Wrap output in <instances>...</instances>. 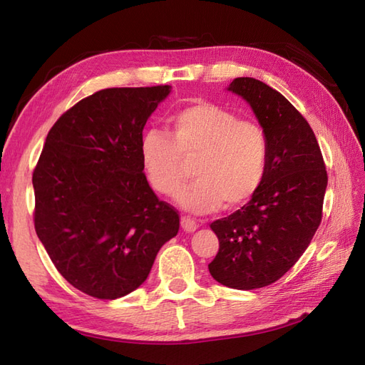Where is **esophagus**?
I'll use <instances>...</instances> for the list:
<instances>
[{"label": "esophagus", "instance_id": "34e87169", "mask_svg": "<svg viewBox=\"0 0 365 365\" xmlns=\"http://www.w3.org/2000/svg\"><path fill=\"white\" fill-rule=\"evenodd\" d=\"M180 224L185 232H195L197 229V222L192 218H190V216H182Z\"/></svg>", "mask_w": 365, "mask_h": 365}]
</instances>
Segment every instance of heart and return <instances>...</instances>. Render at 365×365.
Returning <instances> with one entry per match:
<instances>
[{
	"mask_svg": "<svg viewBox=\"0 0 365 365\" xmlns=\"http://www.w3.org/2000/svg\"><path fill=\"white\" fill-rule=\"evenodd\" d=\"M139 155L152 188L165 196L180 188L192 165L196 180L177 199L187 210L208 213L221 204L235 210L257 195L267 175L269 141L259 122L197 102L170 115L168 135L145 133Z\"/></svg>",
	"mask_w": 365,
	"mask_h": 365,
	"instance_id": "1",
	"label": "heart"
}]
</instances>
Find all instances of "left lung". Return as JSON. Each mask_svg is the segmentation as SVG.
<instances>
[{
    "instance_id": "8db88e82",
    "label": "left lung",
    "mask_w": 365,
    "mask_h": 365,
    "mask_svg": "<svg viewBox=\"0 0 365 365\" xmlns=\"http://www.w3.org/2000/svg\"><path fill=\"white\" fill-rule=\"evenodd\" d=\"M229 91L265 128L268 168L250 202L210 224L220 251L208 269L222 285L252 290L281 279L307 250L322 222L328 174L311 125L281 92L250 76L235 78Z\"/></svg>"
}]
</instances>
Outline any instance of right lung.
<instances>
[{"label": "right lung", "mask_w": 365, "mask_h": 365, "mask_svg": "<svg viewBox=\"0 0 365 365\" xmlns=\"http://www.w3.org/2000/svg\"><path fill=\"white\" fill-rule=\"evenodd\" d=\"M169 92L166 84L98 91L46 135L33 173L36 234L61 276L89 297L136 290L180 227L139 155L145 122Z\"/></svg>", "instance_id": "right-lung-1"}]
</instances>
